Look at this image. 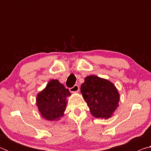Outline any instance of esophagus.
Instances as JSON below:
<instances>
[{
  "label": "esophagus",
  "mask_w": 151,
  "mask_h": 151,
  "mask_svg": "<svg viewBox=\"0 0 151 151\" xmlns=\"http://www.w3.org/2000/svg\"><path fill=\"white\" fill-rule=\"evenodd\" d=\"M69 90H70V91L71 92V93H77V92L79 91V86L77 85H75V86H73V87L70 88Z\"/></svg>",
  "instance_id": "34e87169"
}]
</instances>
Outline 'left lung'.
<instances>
[{
	"label": "left lung",
	"instance_id": "left-lung-1",
	"mask_svg": "<svg viewBox=\"0 0 151 151\" xmlns=\"http://www.w3.org/2000/svg\"><path fill=\"white\" fill-rule=\"evenodd\" d=\"M81 93L91 114L96 118L109 119L119 106V91L106 79L95 75L86 76L81 86Z\"/></svg>",
	"mask_w": 151,
	"mask_h": 151
}]
</instances>
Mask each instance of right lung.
I'll list each match as a JSON object with an SVG mask.
<instances>
[{
  "mask_svg": "<svg viewBox=\"0 0 151 151\" xmlns=\"http://www.w3.org/2000/svg\"><path fill=\"white\" fill-rule=\"evenodd\" d=\"M70 95V91L62 83L52 79L37 94L36 104L43 118L57 121L63 116L67 104L66 98Z\"/></svg>",
  "mask_w": 151,
  "mask_h": 151,
  "instance_id": "add662e5",
  "label": "right lung"
}]
</instances>
